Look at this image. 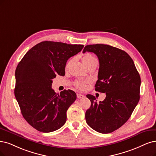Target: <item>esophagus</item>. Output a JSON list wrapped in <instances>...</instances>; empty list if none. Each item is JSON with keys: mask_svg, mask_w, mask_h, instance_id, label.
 Here are the masks:
<instances>
[{"mask_svg": "<svg viewBox=\"0 0 156 156\" xmlns=\"http://www.w3.org/2000/svg\"><path fill=\"white\" fill-rule=\"evenodd\" d=\"M76 96H77V98H78V99H80V98H84V95H83V94H80V93H78Z\"/></svg>", "mask_w": 156, "mask_h": 156, "instance_id": "34e87169", "label": "esophagus"}]
</instances>
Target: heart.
I'll list each match as a JSON object with an SVG mask.
<instances>
[{
    "mask_svg": "<svg viewBox=\"0 0 156 156\" xmlns=\"http://www.w3.org/2000/svg\"><path fill=\"white\" fill-rule=\"evenodd\" d=\"M95 60H96V58L90 53H86L82 57V62L85 67H87L88 65L90 64V63H91L92 62ZM72 62H73V59L68 61V62L67 63V64L66 66V69L69 67ZM74 85L75 87L80 90H84L86 87H87V82H83V81H78L74 83Z\"/></svg>",
    "mask_w": 156,
    "mask_h": 156,
    "instance_id": "heart-1",
    "label": "heart"
}]
</instances>
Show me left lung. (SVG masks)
Instances as JSON below:
<instances>
[{"label":"left lung","instance_id":"8db88e82","mask_svg":"<svg viewBox=\"0 0 156 156\" xmlns=\"http://www.w3.org/2000/svg\"><path fill=\"white\" fill-rule=\"evenodd\" d=\"M93 52L100 67L95 90L105 93V99L87 96L90 107L85 112L88 125L102 134L114 132L125 124L139 102L141 78L134 63L125 51L105 44L86 45L83 53Z\"/></svg>","mask_w":156,"mask_h":156}]
</instances>
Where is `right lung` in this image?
<instances>
[{
    "label": "right lung",
    "instance_id": "1",
    "mask_svg": "<svg viewBox=\"0 0 156 156\" xmlns=\"http://www.w3.org/2000/svg\"><path fill=\"white\" fill-rule=\"evenodd\" d=\"M83 45L44 41L29 50L15 71V96L27 122L40 132H51L66 122L67 111L76 99L68 89L56 94L52 79L65 75L69 58L82 51Z\"/></svg>",
    "mask_w": 156,
    "mask_h": 156
}]
</instances>
